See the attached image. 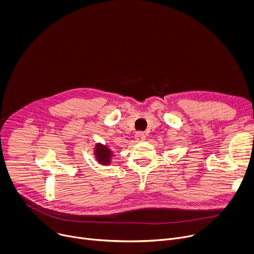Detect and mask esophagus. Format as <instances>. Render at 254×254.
<instances>
[{
	"label": "esophagus",
	"mask_w": 254,
	"mask_h": 254,
	"mask_svg": "<svg viewBox=\"0 0 254 254\" xmlns=\"http://www.w3.org/2000/svg\"><path fill=\"white\" fill-rule=\"evenodd\" d=\"M134 138L136 139V141H141V140H144L146 139V134H144L143 132H136L135 135H134Z\"/></svg>",
	"instance_id": "obj_1"
}]
</instances>
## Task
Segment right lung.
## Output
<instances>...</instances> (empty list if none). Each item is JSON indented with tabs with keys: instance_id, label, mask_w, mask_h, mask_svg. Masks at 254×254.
I'll return each instance as SVG.
<instances>
[{
	"instance_id": "obj_1",
	"label": "right lung",
	"mask_w": 254,
	"mask_h": 254,
	"mask_svg": "<svg viewBox=\"0 0 254 254\" xmlns=\"http://www.w3.org/2000/svg\"><path fill=\"white\" fill-rule=\"evenodd\" d=\"M93 155L95 161L102 166H110L113 163V158L115 157V151H113L107 144L101 142H96L93 148Z\"/></svg>"
}]
</instances>
